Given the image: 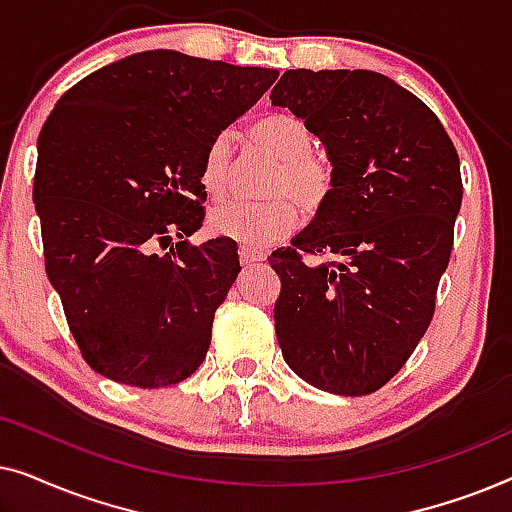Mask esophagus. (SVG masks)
<instances>
[{
  "mask_svg": "<svg viewBox=\"0 0 512 512\" xmlns=\"http://www.w3.org/2000/svg\"><path fill=\"white\" fill-rule=\"evenodd\" d=\"M265 258V254L261 249H256V247H247V244H242L240 247V261L244 263V265H251V263H258V261H263Z\"/></svg>",
  "mask_w": 512,
  "mask_h": 512,
  "instance_id": "34e87169",
  "label": "esophagus"
}]
</instances>
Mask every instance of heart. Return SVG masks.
<instances>
[{"label": "heart", "mask_w": 512, "mask_h": 512, "mask_svg": "<svg viewBox=\"0 0 512 512\" xmlns=\"http://www.w3.org/2000/svg\"><path fill=\"white\" fill-rule=\"evenodd\" d=\"M249 139L279 158L270 177L268 200H230L209 214V228L247 247H265L282 240L298 226L300 201L317 209L333 191V163L312 149V132L305 121L291 114H270L249 125ZM233 177V142L226 132L209 139L200 160V184L209 198L228 193ZM299 200L296 201L295 198Z\"/></svg>", "instance_id": "b5f03b06"}]
</instances>
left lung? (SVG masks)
Returning <instances> with one entry per match:
<instances>
[{"instance_id":"8db88e82","label":"left lung","mask_w":512,"mask_h":512,"mask_svg":"<svg viewBox=\"0 0 512 512\" xmlns=\"http://www.w3.org/2000/svg\"><path fill=\"white\" fill-rule=\"evenodd\" d=\"M270 100L303 118L335 172L310 226L270 254L279 347L312 387L373 394L436 312L464 195L457 149L419 97L368 69H289Z\"/></svg>"}]
</instances>
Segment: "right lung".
Masks as SVG:
<instances>
[{
    "instance_id": "add662e5",
    "label": "right lung",
    "mask_w": 512,
    "mask_h": 512,
    "mask_svg": "<svg viewBox=\"0 0 512 512\" xmlns=\"http://www.w3.org/2000/svg\"><path fill=\"white\" fill-rule=\"evenodd\" d=\"M277 76L144 51L88 74L46 118L32 188L46 275L95 373L158 389L205 361L242 268L228 237L186 242L205 221L202 151Z\"/></svg>"
}]
</instances>
